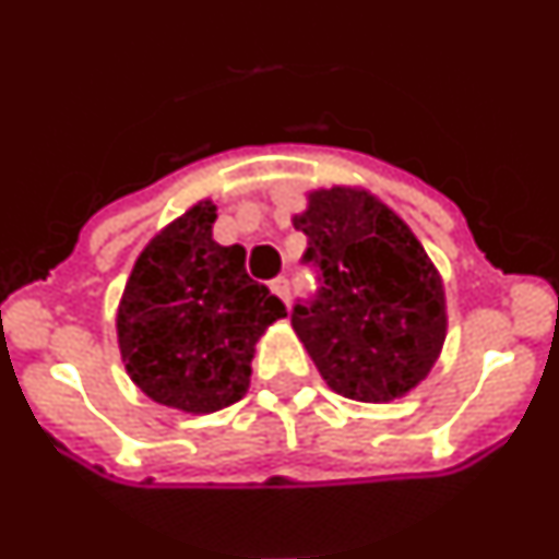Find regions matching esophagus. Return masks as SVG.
Returning <instances> with one entry per match:
<instances>
[{"label": "esophagus", "mask_w": 559, "mask_h": 559, "mask_svg": "<svg viewBox=\"0 0 559 559\" xmlns=\"http://www.w3.org/2000/svg\"><path fill=\"white\" fill-rule=\"evenodd\" d=\"M271 290H274L280 299H283L285 305H288L290 299V285H288V276H276V280H271Z\"/></svg>", "instance_id": "esophagus-1"}]
</instances>
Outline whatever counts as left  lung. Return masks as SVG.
I'll return each instance as SVG.
<instances>
[{"label":"left lung","instance_id":"obj_1","mask_svg":"<svg viewBox=\"0 0 559 559\" xmlns=\"http://www.w3.org/2000/svg\"><path fill=\"white\" fill-rule=\"evenodd\" d=\"M319 271L310 302L290 313L296 335L333 392L389 403L426 380L445 344L442 276L397 212L358 187L308 195L294 215Z\"/></svg>","mask_w":559,"mask_h":559}]
</instances>
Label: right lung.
<instances>
[{"mask_svg":"<svg viewBox=\"0 0 559 559\" xmlns=\"http://www.w3.org/2000/svg\"><path fill=\"white\" fill-rule=\"evenodd\" d=\"M218 206L199 201L133 263L117 308L131 380L151 400L212 414L243 397L260 335L285 305L246 274L243 246L212 240Z\"/></svg>","mask_w":559,"mask_h":559,"instance_id":"obj_1","label":"right lung"}]
</instances>
